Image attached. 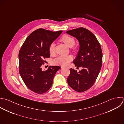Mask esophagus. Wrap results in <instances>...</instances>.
<instances>
[{
	"instance_id": "esophagus-1",
	"label": "esophagus",
	"mask_w": 124,
	"mask_h": 124,
	"mask_svg": "<svg viewBox=\"0 0 124 124\" xmlns=\"http://www.w3.org/2000/svg\"><path fill=\"white\" fill-rule=\"evenodd\" d=\"M61 68H65L64 67H61ZM66 68H67V69H69L70 68H69V67H66Z\"/></svg>"
}]
</instances>
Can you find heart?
<instances>
[{
  "label": "heart",
  "instance_id": "1",
  "mask_svg": "<svg viewBox=\"0 0 124 124\" xmlns=\"http://www.w3.org/2000/svg\"><path fill=\"white\" fill-rule=\"evenodd\" d=\"M60 40L65 43L67 46L70 48V49L73 52H76V47L74 46L75 39H74L67 35H63L60 39ZM55 44L52 43L49 46V52L51 54H53L55 53ZM73 58L71 55H69L67 56H59L54 60V63L56 65H59L62 66H68L72 60Z\"/></svg>",
  "mask_w": 124,
  "mask_h": 124
}]
</instances>
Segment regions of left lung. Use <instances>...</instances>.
I'll list each match as a JSON object with an SVG mask.
<instances>
[{
  "mask_svg": "<svg viewBox=\"0 0 124 124\" xmlns=\"http://www.w3.org/2000/svg\"><path fill=\"white\" fill-rule=\"evenodd\" d=\"M66 33L75 37L79 42V50L73 62L77 68H82L78 72L70 69L68 84L75 91L83 92L93 86L101 70V48L95 36L85 28L68 30Z\"/></svg>",
  "mask_w": 124,
  "mask_h": 124,
  "instance_id": "1",
  "label": "left lung"
}]
</instances>
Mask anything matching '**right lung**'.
I'll return each instance as SVG.
<instances>
[{
	"mask_svg": "<svg viewBox=\"0 0 124 124\" xmlns=\"http://www.w3.org/2000/svg\"><path fill=\"white\" fill-rule=\"evenodd\" d=\"M62 32L37 29L27 37L20 50V74L27 88L36 93L42 94L48 91L56 72L60 69L54 66L43 71L41 67L46 62L45 59L50 56V44Z\"/></svg>",
	"mask_w": 124,
	"mask_h": 124,
	"instance_id": "right-lung-1",
	"label": "right lung"
}]
</instances>
